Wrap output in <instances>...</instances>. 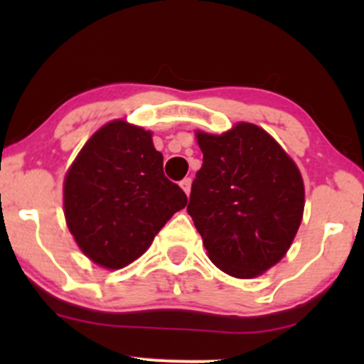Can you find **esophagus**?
<instances>
[{
  "instance_id": "esophagus-1",
  "label": "esophagus",
  "mask_w": 364,
  "mask_h": 364,
  "mask_svg": "<svg viewBox=\"0 0 364 364\" xmlns=\"http://www.w3.org/2000/svg\"><path fill=\"white\" fill-rule=\"evenodd\" d=\"M179 185H181L183 191H185L186 195H190V191H191V178H185L181 183H179Z\"/></svg>"
}]
</instances>
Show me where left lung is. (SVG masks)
<instances>
[{
    "instance_id": "obj_1",
    "label": "left lung",
    "mask_w": 364,
    "mask_h": 364,
    "mask_svg": "<svg viewBox=\"0 0 364 364\" xmlns=\"http://www.w3.org/2000/svg\"><path fill=\"white\" fill-rule=\"evenodd\" d=\"M203 164L188 214L208 258L237 279L257 277L286 255L303 219L304 185L294 161L265 129L237 123L196 132Z\"/></svg>"
}]
</instances>
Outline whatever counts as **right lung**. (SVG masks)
Masks as SVG:
<instances>
[{
	"label": "right lung",
	"instance_id": "right-lung-1",
	"mask_svg": "<svg viewBox=\"0 0 364 364\" xmlns=\"http://www.w3.org/2000/svg\"><path fill=\"white\" fill-rule=\"evenodd\" d=\"M152 133L118 119L83 145L65 178V217L77 245L104 269L144 255L186 195L162 169Z\"/></svg>",
	"mask_w": 364,
	"mask_h": 364
}]
</instances>
